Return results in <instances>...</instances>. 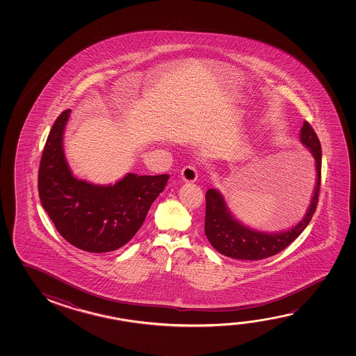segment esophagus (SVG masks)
<instances>
[{"instance_id": "obj_1", "label": "esophagus", "mask_w": 356, "mask_h": 356, "mask_svg": "<svg viewBox=\"0 0 356 356\" xmlns=\"http://www.w3.org/2000/svg\"><path fill=\"white\" fill-rule=\"evenodd\" d=\"M197 169L193 165H186L184 169L181 170V177L185 182H195L197 180Z\"/></svg>"}]
</instances>
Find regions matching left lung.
<instances>
[{"label":"left lung","mask_w":356,"mask_h":356,"mask_svg":"<svg viewBox=\"0 0 356 356\" xmlns=\"http://www.w3.org/2000/svg\"><path fill=\"white\" fill-rule=\"evenodd\" d=\"M300 141L312 152L316 171L314 195L302 221L284 232L267 234L254 231L237 221L231 215L221 193L215 188H210L206 193L204 234L216 251L220 252L223 256L245 261L268 258L286 248L308 226L316 210L321 181V141L308 122H303Z\"/></svg>","instance_id":"8db88e82"}]
</instances>
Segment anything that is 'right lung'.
<instances>
[{"mask_svg": "<svg viewBox=\"0 0 356 356\" xmlns=\"http://www.w3.org/2000/svg\"><path fill=\"white\" fill-rule=\"evenodd\" d=\"M70 109L62 111L48 135L38 171L41 204L59 234L83 251H115L139 231L169 175L128 174L114 185L78 180L63 150Z\"/></svg>", "mask_w": 356, "mask_h": 356, "instance_id": "right-lung-1", "label": "right lung"}]
</instances>
